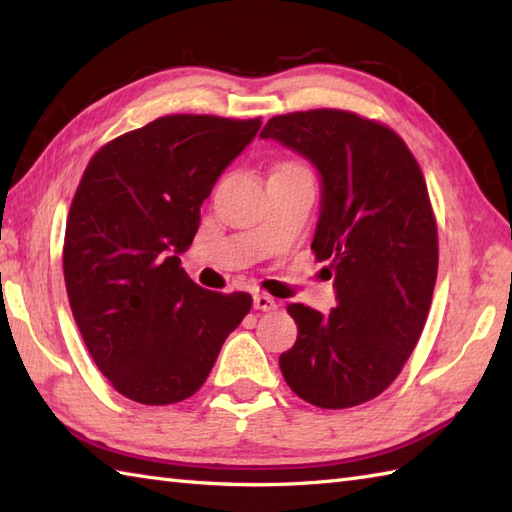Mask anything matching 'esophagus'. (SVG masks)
Instances as JSON below:
<instances>
[{"label": "esophagus", "instance_id": "obj_1", "mask_svg": "<svg viewBox=\"0 0 512 512\" xmlns=\"http://www.w3.org/2000/svg\"><path fill=\"white\" fill-rule=\"evenodd\" d=\"M253 306H255L257 310L273 312V310H277V301H275L273 297H268V295H255V297H253Z\"/></svg>", "mask_w": 512, "mask_h": 512}]
</instances>
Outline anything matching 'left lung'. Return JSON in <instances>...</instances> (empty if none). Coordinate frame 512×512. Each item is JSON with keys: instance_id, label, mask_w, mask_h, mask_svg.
<instances>
[{"instance_id": "left-lung-1", "label": "left lung", "mask_w": 512, "mask_h": 512, "mask_svg": "<svg viewBox=\"0 0 512 512\" xmlns=\"http://www.w3.org/2000/svg\"><path fill=\"white\" fill-rule=\"evenodd\" d=\"M262 138L321 173L314 257L334 273L339 306L323 317L288 303L297 343L279 356L288 387L321 409L383 394L416 347L438 277V224L407 143L385 123L347 110L273 116Z\"/></svg>"}]
</instances>
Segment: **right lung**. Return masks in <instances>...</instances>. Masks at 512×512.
<instances>
[{"instance_id": "1", "label": "right lung", "mask_w": 512, "mask_h": 512, "mask_svg": "<svg viewBox=\"0 0 512 512\" xmlns=\"http://www.w3.org/2000/svg\"><path fill=\"white\" fill-rule=\"evenodd\" d=\"M259 127V116H160L103 145L76 187L63 239L70 308L96 367L140 405L193 396L253 306L248 292L200 288L178 255Z\"/></svg>"}]
</instances>
